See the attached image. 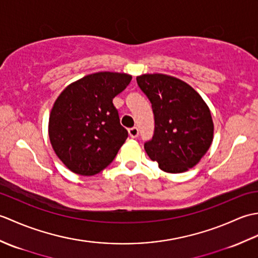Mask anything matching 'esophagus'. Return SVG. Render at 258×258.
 Returning a JSON list of instances; mask_svg holds the SVG:
<instances>
[{"mask_svg":"<svg viewBox=\"0 0 258 258\" xmlns=\"http://www.w3.org/2000/svg\"><path fill=\"white\" fill-rule=\"evenodd\" d=\"M128 134H130V136H131V138H132V139L138 138V136H139V128H138V127L130 128V130H128Z\"/></svg>","mask_w":258,"mask_h":258,"instance_id":"1","label":"esophagus"}]
</instances>
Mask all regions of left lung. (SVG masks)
<instances>
[{"label":"left lung","instance_id":"1","mask_svg":"<svg viewBox=\"0 0 258 258\" xmlns=\"http://www.w3.org/2000/svg\"><path fill=\"white\" fill-rule=\"evenodd\" d=\"M152 103L155 119L153 139L144 149L152 161L167 173L194 167L213 142L214 123L202 96L184 81L166 74L136 78Z\"/></svg>","mask_w":258,"mask_h":258}]
</instances>
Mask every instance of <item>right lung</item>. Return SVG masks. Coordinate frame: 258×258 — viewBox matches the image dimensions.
<instances>
[{
	"label": "right lung",
	"instance_id": "obj_1",
	"mask_svg": "<svg viewBox=\"0 0 258 258\" xmlns=\"http://www.w3.org/2000/svg\"><path fill=\"white\" fill-rule=\"evenodd\" d=\"M131 80L130 74L98 72L73 82L58 95L48 119V136L70 171L92 176L113 162L128 136L113 98Z\"/></svg>",
	"mask_w": 258,
	"mask_h": 258
}]
</instances>
